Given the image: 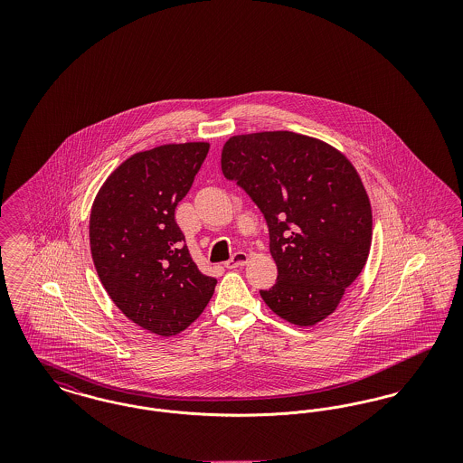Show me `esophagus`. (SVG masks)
Returning <instances> with one entry per match:
<instances>
[{"label": "esophagus", "mask_w": 463, "mask_h": 463, "mask_svg": "<svg viewBox=\"0 0 463 463\" xmlns=\"http://www.w3.org/2000/svg\"><path fill=\"white\" fill-rule=\"evenodd\" d=\"M248 253H244V251H236L232 257H231V260H227L225 262V267L227 269H236V267H241V265L248 264Z\"/></svg>", "instance_id": "34e87169"}]
</instances>
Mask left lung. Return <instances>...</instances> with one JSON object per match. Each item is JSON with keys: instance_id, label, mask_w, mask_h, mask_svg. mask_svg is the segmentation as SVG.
I'll use <instances>...</instances> for the list:
<instances>
[{"instance_id": "1", "label": "left lung", "mask_w": 463, "mask_h": 463, "mask_svg": "<svg viewBox=\"0 0 463 463\" xmlns=\"http://www.w3.org/2000/svg\"><path fill=\"white\" fill-rule=\"evenodd\" d=\"M222 172L264 213L278 281L265 304L297 326L338 307L368 260L372 204L353 163L330 144L295 132L234 135Z\"/></svg>"}]
</instances>
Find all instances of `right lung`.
Segmentation results:
<instances>
[{
	"label": "right lung",
	"mask_w": 463,
	"mask_h": 463,
	"mask_svg": "<svg viewBox=\"0 0 463 463\" xmlns=\"http://www.w3.org/2000/svg\"><path fill=\"white\" fill-rule=\"evenodd\" d=\"M208 149V142H185L130 156L91 206L90 250L100 283L130 321L161 336L194 323L217 285L194 264L175 222Z\"/></svg>",
	"instance_id": "add662e5"
}]
</instances>
